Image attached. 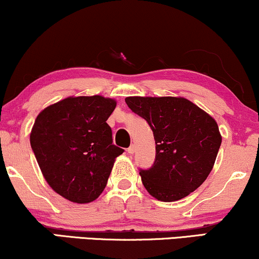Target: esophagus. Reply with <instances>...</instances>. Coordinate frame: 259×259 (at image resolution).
<instances>
[{"instance_id":"obj_1","label":"esophagus","mask_w":259,"mask_h":259,"mask_svg":"<svg viewBox=\"0 0 259 259\" xmlns=\"http://www.w3.org/2000/svg\"><path fill=\"white\" fill-rule=\"evenodd\" d=\"M135 151H136V146L133 145V144L131 145L128 149H127V152H128V154H131V155H132V154H135Z\"/></svg>"}]
</instances>
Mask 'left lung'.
<instances>
[{
	"label": "left lung",
	"mask_w": 259,
	"mask_h": 259,
	"mask_svg": "<svg viewBox=\"0 0 259 259\" xmlns=\"http://www.w3.org/2000/svg\"><path fill=\"white\" fill-rule=\"evenodd\" d=\"M133 113L154 132L156 157L139 174L148 192L161 202L187 197L210 174L221 146L216 121L183 97H127Z\"/></svg>",
	"instance_id": "obj_1"
}]
</instances>
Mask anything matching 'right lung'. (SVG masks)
Segmentation results:
<instances>
[{
    "label": "right lung",
    "instance_id": "1",
    "mask_svg": "<svg viewBox=\"0 0 259 259\" xmlns=\"http://www.w3.org/2000/svg\"><path fill=\"white\" fill-rule=\"evenodd\" d=\"M116 101L103 96L67 97L38 114L31 148L49 186L73 203H90L107 186L115 158L108 117Z\"/></svg>",
    "mask_w": 259,
    "mask_h": 259
}]
</instances>
